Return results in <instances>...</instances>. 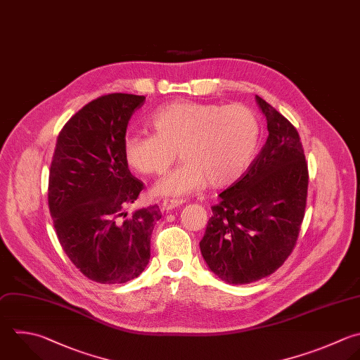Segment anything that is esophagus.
Returning <instances> with one entry per match:
<instances>
[{"label":"esophagus","instance_id":"obj_1","mask_svg":"<svg viewBox=\"0 0 360 360\" xmlns=\"http://www.w3.org/2000/svg\"><path fill=\"white\" fill-rule=\"evenodd\" d=\"M184 202V200H180V198H167V200H163L162 202V208L165 211H170L179 205H181Z\"/></svg>","mask_w":360,"mask_h":360}]
</instances>
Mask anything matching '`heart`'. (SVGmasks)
I'll use <instances>...</instances> for the list:
<instances>
[{
	"label": "heart",
	"instance_id": "heart-1",
	"mask_svg": "<svg viewBox=\"0 0 360 360\" xmlns=\"http://www.w3.org/2000/svg\"><path fill=\"white\" fill-rule=\"evenodd\" d=\"M149 127L153 134L125 136L124 158L138 173L163 174L179 150L184 162L155 187L163 195L188 194L207 181L232 184L252 163L260 139L259 117L243 104L173 101L153 112Z\"/></svg>",
	"mask_w": 360,
	"mask_h": 360
}]
</instances>
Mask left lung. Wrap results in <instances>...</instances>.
Wrapping results in <instances>:
<instances>
[{"mask_svg":"<svg viewBox=\"0 0 360 360\" xmlns=\"http://www.w3.org/2000/svg\"><path fill=\"white\" fill-rule=\"evenodd\" d=\"M269 136L248 170L212 205L200 249L212 273L248 284L274 273L291 255L304 219L308 167L297 129L256 96Z\"/></svg>","mask_w":360,"mask_h":360,"instance_id":"left-lung-1","label":"left lung"}]
</instances>
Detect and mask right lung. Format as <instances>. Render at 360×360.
Listing matches in <instances>:
<instances>
[{
  "instance_id": "right-lung-1",
  "label": "right lung",
  "mask_w": 360,
  "mask_h": 360,
  "mask_svg": "<svg viewBox=\"0 0 360 360\" xmlns=\"http://www.w3.org/2000/svg\"><path fill=\"white\" fill-rule=\"evenodd\" d=\"M143 96H101L62 128L49 172L48 202L62 249L90 280L121 284L150 259V238L162 218L149 205L124 211L145 188L124 158L128 122Z\"/></svg>"
}]
</instances>
